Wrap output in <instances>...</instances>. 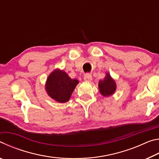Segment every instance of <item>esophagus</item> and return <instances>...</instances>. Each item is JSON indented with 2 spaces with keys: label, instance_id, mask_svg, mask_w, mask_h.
<instances>
[{
  "label": "esophagus",
  "instance_id": "esophagus-1",
  "mask_svg": "<svg viewBox=\"0 0 159 159\" xmlns=\"http://www.w3.org/2000/svg\"><path fill=\"white\" fill-rule=\"evenodd\" d=\"M93 80V77L90 74H86L84 76V80L85 82H91Z\"/></svg>",
  "mask_w": 159,
  "mask_h": 159
}]
</instances>
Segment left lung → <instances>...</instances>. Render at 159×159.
<instances>
[{
	"label": "left lung",
	"instance_id": "1",
	"mask_svg": "<svg viewBox=\"0 0 159 159\" xmlns=\"http://www.w3.org/2000/svg\"><path fill=\"white\" fill-rule=\"evenodd\" d=\"M98 88L99 93L104 97H109L114 94L116 90V83L110 74L107 72L103 80L99 81Z\"/></svg>",
	"mask_w": 159,
	"mask_h": 159
}]
</instances>
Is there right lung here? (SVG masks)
Returning a JSON list of instances; mask_svg holds the SVG:
<instances>
[{"instance_id": "1", "label": "right lung", "mask_w": 159, "mask_h": 159, "mask_svg": "<svg viewBox=\"0 0 159 159\" xmlns=\"http://www.w3.org/2000/svg\"><path fill=\"white\" fill-rule=\"evenodd\" d=\"M79 83L77 79H71L63 70L55 69L47 78L45 88L52 99L59 103H65L70 99Z\"/></svg>"}]
</instances>
